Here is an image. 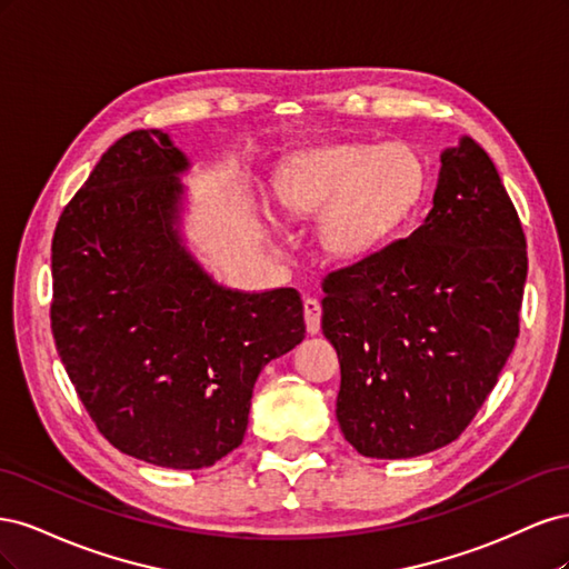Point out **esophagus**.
Returning a JSON list of instances; mask_svg holds the SVG:
<instances>
[{
	"instance_id": "1",
	"label": "esophagus",
	"mask_w": 569,
	"mask_h": 569,
	"mask_svg": "<svg viewBox=\"0 0 569 569\" xmlns=\"http://www.w3.org/2000/svg\"><path fill=\"white\" fill-rule=\"evenodd\" d=\"M303 318H306L308 335H318L320 332V318H322V306H320L318 299L308 297L303 301Z\"/></svg>"
}]
</instances>
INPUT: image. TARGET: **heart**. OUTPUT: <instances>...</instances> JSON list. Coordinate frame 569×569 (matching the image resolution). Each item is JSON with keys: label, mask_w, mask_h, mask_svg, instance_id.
<instances>
[{"label": "heart", "mask_w": 569, "mask_h": 569, "mask_svg": "<svg viewBox=\"0 0 569 569\" xmlns=\"http://www.w3.org/2000/svg\"><path fill=\"white\" fill-rule=\"evenodd\" d=\"M420 153L403 142L327 144L303 151L274 187L289 216L318 213V244L356 261L389 244L425 194Z\"/></svg>", "instance_id": "b5f03b06"}]
</instances>
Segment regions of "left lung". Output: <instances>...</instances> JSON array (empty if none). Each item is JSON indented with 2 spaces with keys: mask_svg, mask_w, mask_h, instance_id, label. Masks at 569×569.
Returning a JSON list of instances; mask_svg holds the SVG:
<instances>
[{
  "mask_svg": "<svg viewBox=\"0 0 569 569\" xmlns=\"http://www.w3.org/2000/svg\"><path fill=\"white\" fill-rule=\"evenodd\" d=\"M439 161L422 226L322 280V332L341 366L337 420L368 458H416L458 439L520 332L518 211L472 137Z\"/></svg>",
  "mask_w": 569,
  "mask_h": 569,
  "instance_id": "obj_1",
  "label": "left lung"
}]
</instances>
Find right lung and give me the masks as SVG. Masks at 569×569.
Here are the masks:
<instances>
[{
  "mask_svg": "<svg viewBox=\"0 0 569 569\" xmlns=\"http://www.w3.org/2000/svg\"><path fill=\"white\" fill-rule=\"evenodd\" d=\"M189 170L163 130L120 137L51 242V332L80 401L118 451L173 470L242 443L258 375L306 335L297 289L226 287L189 249Z\"/></svg>",
  "mask_w": 569,
  "mask_h": 569,
  "instance_id": "add662e5",
  "label": "right lung"
}]
</instances>
